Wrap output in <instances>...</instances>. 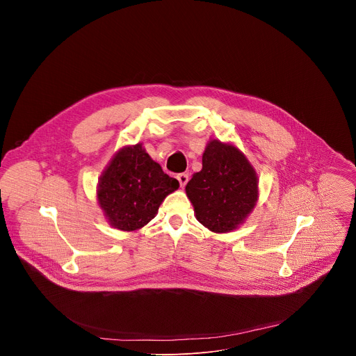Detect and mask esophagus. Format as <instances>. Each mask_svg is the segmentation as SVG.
<instances>
[{"instance_id":"esophagus-1","label":"esophagus","mask_w":356,"mask_h":356,"mask_svg":"<svg viewBox=\"0 0 356 356\" xmlns=\"http://www.w3.org/2000/svg\"><path fill=\"white\" fill-rule=\"evenodd\" d=\"M177 180H179V183H180V186L184 187V186L187 184V181H188V175H187V173H179V175H177Z\"/></svg>"}]
</instances>
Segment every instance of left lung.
<instances>
[{
    "label": "left lung",
    "instance_id": "obj_1",
    "mask_svg": "<svg viewBox=\"0 0 356 356\" xmlns=\"http://www.w3.org/2000/svg\"><path fill=\"white\" fill-rule=\"evenodd\" d=\"M186 193L202 225L213 232H229L255 207L258 177L235 146L214 139L202 154V169L193 175Z\"/></svg>",
    "mask_w": 356,
    "mask_h": 356
}]
</instances>
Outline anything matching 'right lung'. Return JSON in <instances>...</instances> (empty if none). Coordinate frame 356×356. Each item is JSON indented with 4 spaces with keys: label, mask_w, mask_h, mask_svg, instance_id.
Here are the masks:
<instances>
[{
    "label": "right lung",
    "mask_w": 356,
    "mask_h": 356,
    "mask_svg": "<svg viewBox=\"0 0 356 356\" xmlns=\"http://www.w3.org/2000/svg\"><path fill=\"white\" fill-rule=\"evenodd\" d=\"M179 188L138 143L121 149L98 183V201L111 225L136 231L155 218L165 197Z\"/></svg>",
    "instance_id": "1"
}]
</instances>
